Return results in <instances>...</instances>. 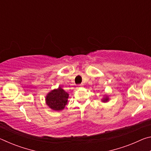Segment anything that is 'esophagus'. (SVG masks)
Instances as JSON below:
<instances>
[{
	"label": "esophagus",
	"instance_id": "1",
	"mask_svg": "<svg viewBox=\"0 0 151 151\" xmlns=\"http://www.w3.org/2000/svg\"><path fill=\"white\" fill-rule=\"evenodd\" d=\"M83 84H79V85H78V88H81L83 87Z\"/></svg>",
	"mask_w": 151,
	"mask_h": 151
}]
</instances>
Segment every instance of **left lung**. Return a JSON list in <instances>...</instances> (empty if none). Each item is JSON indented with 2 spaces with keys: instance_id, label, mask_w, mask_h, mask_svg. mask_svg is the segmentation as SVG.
Segmentation results:
<instances>
[{
  "instance_id": "1",
  "label": "left lung",
  "mask_w": 151,
  "mask_h": 151,
  "mask_svg": "<svg viewBox=\"0 0 151 151\" xmlns=\"http://www.w3.org/2000/svg\"><path fill=\"white\" fill-rule=\"evenodd\" d=\"M109 100V99L108 98H107V97H106V98H105V99H104V100H103V102H106L107 101H108Z\"/></svg>"
}]
</instances>
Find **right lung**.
<instances>
[{
    "instance_id": "right-lung-1",
    "label": "right lung",
    "mask_w": 151,
    "mask_h": 151,
    "mask_svg": "<svg viewBox=\"0 0 151 151\" xmlns=\"http://www.w3.org/2000/svg\"><path fill=\"white\" fill-rule=\"evenodd\" d=\"M68 94L62 88L58 87L47 94L46 97V103L50 109L55 111H60L67 104Z\"/></svg>"
}]
</instances>
